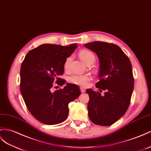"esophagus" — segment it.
<instances>
[{
  "label": "esophagus",
  "instance_id": "34e87169",
  "mask_svg": "<svg viewBox=\"0 0 151 151\" xmlns=\"http://www.w3.org/2000/svg\"><path fill=\"white\" fill-rule=\"evenodd\" d=\"M80 91H81V92H82V93H83V92H86V89H85L84 88H82V87L80 88Z\"/></svg>",
  "mask_w": 151,
  "mask_h": 151
}]
</instances>
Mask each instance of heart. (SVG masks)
I'll return each mask as SVG.
<instances>
[{
    "mask_svg": "<svg viewBox=\"0 0 151 151\" xmlns=\"http://www.w3.org/2000/svg\"><path fill=\"white\" fill-rule=\"evenodd\" d=\"M79 56L80 57V59H82L87 65L89 64H92L96 60L95 55L91 52L88 51V50H82L79 53ZM71 60V57H69L65 59L64 64V68L65 70L69 69ZM91 80V76L87 75H73L69 78V82L81 87L87 86L88 82H89Z\"/></svg>",
    "mask_w": 151,
    "mask_h": 151,
    "instance_id": "heart-1",
    "label": "heart"
}]
</instances>
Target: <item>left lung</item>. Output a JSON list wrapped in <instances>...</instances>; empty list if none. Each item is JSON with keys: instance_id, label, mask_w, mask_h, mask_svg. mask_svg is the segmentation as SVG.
Segmentation results:
<instances>
[{"instance_id": "8db88e82", "label": "left lung", "mask_w": 151, "mask_h": 151, "mask_svg": "<svg viewBox=\"0 0 151 151\" xmlns=\"http://www.w3.org/2000/svg\"><path fill=\"white\" fill-rule=\"evenodd\" d=\"M84 46L98 57L99 81L96 86L105 91L101 96L91 88L86 90L89 96L88 117L96 124L110 126L125 114L129 106L134 88L132 65L117 45L94 41Z\"/></svg>"}]
</instances>
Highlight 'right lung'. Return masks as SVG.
I'll use <instances>...</instances> for the list:
<instances>
[{"mask_svg": "<svg viewBox=\"0 0 151 151\" xmlns=\"http://www.w3.org/2000/svg\"><path fill=\"white\" fill-rule=\"evenodd\" d=\"M77 47L43 44L30 50L20 69V92L29 111L39 121L47 125L64 122L69 114L68 104L80 95L79 87L67 83L63 89L52 92L53 82L62 86L65 80L64 64Z\"/></svg>", "mask_w": 151, "mask_h": 151, "instance_id": "1", "label": "right lung"}]
</instances>
